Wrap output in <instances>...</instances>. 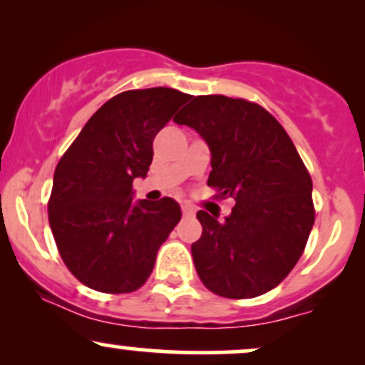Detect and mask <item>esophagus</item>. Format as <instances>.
I'll return each mask as SVG.
<instances>
[{
	"label": "esophagus",
	"instance_id": "1",
	"mask_svg": "<svg viewBox=\"0 0 365 365\" xmlns=\"http://www.w3.org/2000/svg\"><path fill=\"white\" fill-rule=\"evenodd\" d=\"M182 212H183V216H194L195 207L190 206V204H182Z\"/></svg>",
	"mask_w": 365,
	"mask_h": 365
}]
</instances>
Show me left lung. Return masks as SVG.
I'll return each instance as SVG.
<instances>
[{"label":"left lung","mask_w":365,"mask_h":365,"mask_svg":"<svg viewBox=\"0 0 365 365\" xmlns=\"http://www.w3.org/2000/svg\"><path fill=\"white\" fill-rule=\"evenodd\" d=\"M211 150L207 185L235 206L225 221L197 212L192 244L200 282L226 299L273 290L302 255L314 225L312 180L284 128L259 104L197 96L175 118Z\"/></svg>","instance_id":"left-lung-1"}]
</instances>
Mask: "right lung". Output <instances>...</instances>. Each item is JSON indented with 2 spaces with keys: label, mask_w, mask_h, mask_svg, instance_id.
I'll return each instance as SVG.
<instances>
[{
  "label": "right lung",
  "mask_w": 365,
  "mask_h": 365,
  "mask_svg": "<svg viewBox=\"0 0 365 365\" xmlns=\"http://www.w3.org/2000/svg\"><path fill=\"white\" fill-rule=\"evenodd\" d=\"M170 87L125 91L99 108L54 170L49 226L78 282L104 293L135 292L153 273L159 247L182 217L177 200H133L153 140L190 101Z\"/></svg>",
  "instance_id": "1"
}]
</instances>
